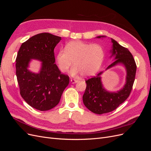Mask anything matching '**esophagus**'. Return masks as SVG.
Returning <instances> with one entry per match:
<instances>
[{
    "label": "esophagus",
    "mask_w": 151,
    "mask_h": 151,
    "mask_svg": "<svg viewBox=\"0 0 151 151\" xmlns=\"http://www.w3.org/2000/svg\"><path fill=\"white\" fill-rule=\"evenodd\" d=\"M70 81H71V83H72V84H74V83H77V82H78V80L75 79H70Z\"/></svg>",
    "instance_id": "34e87169"
}]
</instances>
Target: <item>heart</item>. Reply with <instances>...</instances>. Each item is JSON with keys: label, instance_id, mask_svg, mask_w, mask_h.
<instances>
[{"label": "heart", "instance_id": "heart-1", "mask_svg": "<svg viewBox=\"0 0 151 151\" xmlns=\"http://www.w3.org/2000/svg\"><path fill=\"white\" fill-rule=\"evenodd\" d=\"M104 58V50L101 45L72 41L66 44L65 50L58 52L56 60L62 72H67L73 63L72 75L81 74L84 77H88L99 70Z\"/></svg>", "mask_w": 151, "mask_h": 151}]
</instances>
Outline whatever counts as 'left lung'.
Segmentation results:
<instances>
[{"mask_svg": "<svg viewBox=\"0 0 151 151\" xmlns=\"http://www.w3.org/2000/svg\"><path fill=\"white\" fill-rule=\"evenodd\" d=\"M103 37L105 36H99L97 38ZM111 42L113 47L111 57L115 56V61L109 65L106 70L118 64L123 65L127 70L126 83L124 87L117 92H109L102 85L101 75L103 72L86 80L87 86L83 96V103L91 111L98 115L115 110L124 102L129 96L135 81L137 65L133 55L129 50L121 46L115 40L111 39Z\"/></svg>", "mask_w": 151, "mask_h": 151, "instance_id": "1", "label": "left lung"}]
</instances>
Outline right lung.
<instances>
[{
    "mask_svg": "<svg viewBox=\"0 0 151 151\" xmlns=\"http://www.w3.org/2000/svg\"><path fill=\"white\" fill-rule=\"evenodd\" d=\"M61 40L48 33L36 35L22 43L17 55L16 73L21 96L29 106L40 111L56 106L69 83V77L61 74L55 63L54 48ZM31 59L42 62L38 74L27 69Z\"/></svg>",
    "mask_w": 151,
    "mask_h": 151,
    "instance_id": "1",
    "label": "right lung"
}]
</instances>
